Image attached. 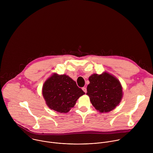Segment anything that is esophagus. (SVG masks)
Wrapping results in <instances>:
<instances>
[{"instance_id": "34e87169", "label": "esophagus", "mask_w": 153, "mask_h": 153, "mask_svg": "<svg viewBox=\"0 0 153 153\" xmlns=\"http://www.w3.org/2000/svg\"><path fill=\"white\" fill-rule=\"evenodd\" d=\"M82 90H83L85 93L87 92V90H86V87H83V88H82Z\"/></svg>"}]
</instances>
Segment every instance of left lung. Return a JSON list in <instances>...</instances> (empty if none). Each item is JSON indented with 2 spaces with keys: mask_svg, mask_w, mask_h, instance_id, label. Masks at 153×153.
Listing matches in <instances>:
<instances>
[{
  "mask_svg": "<svg viewBox=\"0 0 153 153\" xmlns=\"http://www.w3.org/2000/svg\"><path fill=\"white\" fill-rule=\"evenodd\" d=\"M88 79L86 94L96 110L108 113L118 106L123 94L122 85L114 76L105 71L93 74Z\"/></svg>",
  "mask_w": 153,
  "mask_h": 153,
  "instance_id": "8db88e82",
  "label": "left lung"
}]
</instances>
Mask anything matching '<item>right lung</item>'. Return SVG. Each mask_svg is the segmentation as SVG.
I'll return each instance as SVG.
<instances>
[{
  "label": "right lung",
  "mask_w": 153,
  "mask_h": 153,
  "mask_svg": "<svg viewBox=\"0 0 153 153\" xmlns=\"http://www.w3.org/2000/svg\"><path fill=\"white\" fill-rule=\"evenodd\" d=\"M42 91L47 105L60 113L69 112L77 99L85 94L68 76L56 73L45 80Z\"/></svg>",
  "instance_id": "add662e5"
}]
</instances>
